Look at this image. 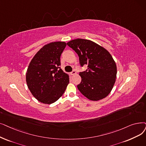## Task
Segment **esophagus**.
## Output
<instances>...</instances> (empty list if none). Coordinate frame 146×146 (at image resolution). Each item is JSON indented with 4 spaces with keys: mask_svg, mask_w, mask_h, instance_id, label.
Returning <instances> with one entry per match:
<instances>
[{
    "mask_svg": "<svg viewBox=\"0 0 146 146\" xmlns=\"http://www.w3.org/2000/svg\"><path fill=\"white\" fill-rule=\"evenodd\" d=\"M70 74H71V75L74 76V75H75L76 74V72L75 70H73V71H72V72L70 73Z\"/></svg>",
    "mask_w": 146,
    "mask_h": 146,
    "instance_id": "obj_1",
    "label": "esophagus"
}]
</instances>
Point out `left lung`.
I'll use <instances>...</instances> for the list:
<instances>
[{
    "instance_id": "8db88e82",
    "label": "left lung",
    "mask_w": 146,
    "mask_h": 146,
    "mask_svg": "<svg viewBox=\"0 0 146 146\" xmlns=\"http://www.w3.org/2000/svg\"><path fill=\"white\" fill-rule=\"evenodd\" d=\"M76 52L82 67L88 65L86 71L80 72L79 91L88 99L98 101L106 97L115 85L117 67L108 50L90 40L74 39L67 43Z\"/></svg>"
}]
</instances>
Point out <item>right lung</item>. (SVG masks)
Instances as JSON below:
<instances>
[{"label": "right lung", "instance_id": "add662e5", "mask_svg": "<svg viewBox=\"0 0 146 146\" xmlns=\"http://www.w3.org/2000/svg\"><path fill=\"white\" fill-rule=\"evenodd\" d=\"M66 46L64 42L46 44L30 62L26 72L27 86L42 103L50 104L57 101L69 83L68 74L60 68V56Z\"/></svg>", "mask_w": 146, "mask_h": 146}]
</instances>
